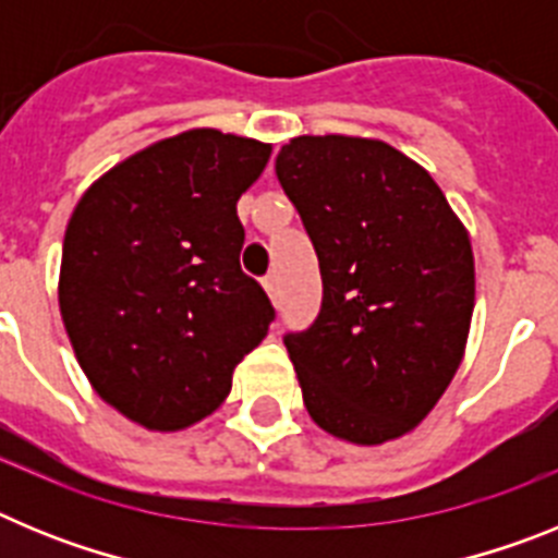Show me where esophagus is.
Listing matches in <instances>:
<instances>
[{"instance_id": "obj_1", "label": "esophagus", "mask_w": 558, "mask_h": 558, "mask_svg": "<svg viewBox=\"0 0 558 558\" xmlns=\"http://www.w3.org/2000/svg\"><path fill=\"white\" fill-rule=\"evenodd\" d=\"M265 290H268V295H270V302L274 304H279V276L276 274H268L265 276Z\"/></svg>"}]
</instances>
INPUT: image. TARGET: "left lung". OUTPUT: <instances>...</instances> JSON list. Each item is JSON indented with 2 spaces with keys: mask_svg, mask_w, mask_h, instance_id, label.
I'll return each instance as SVG.
<instances>
[{
  "mask_svg": "<svg viewBox=\"0 0 558 558\" xmlns=\"http://www.w3.org/2000/svg\"><path fill=\"white\" fill-rule=\"evenodd\" d=\"M276 175L322 265V313L284 335L307 413L352 445L405 436L463 360L470 234L430 172L379 140L295 136Z\"/></svg>",
  "mask_w": 558,
  "mask_h": 558,
  "instance_id": "1",
  "label": "left lung"
}]
</instances>
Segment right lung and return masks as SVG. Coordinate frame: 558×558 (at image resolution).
<instances>
[{
    "label": "right lung",
    "instance_id": "right-lung-1",
    "mask_svg": "<svg viewBox=\"0 0 558 558\" xmlns=\"http://www.w3.org/2000/svg\"><path fill=\"white\" fill-rule=\"evenodd\" d=\"M270 145L215 131L153 142L83 192L58 304L92 388L147 430H181L229 397L274 307L240 268L236 201Z\"/></svg>",
    "mask_w": 558,
    "mask_h": 558
}]
</instances>
